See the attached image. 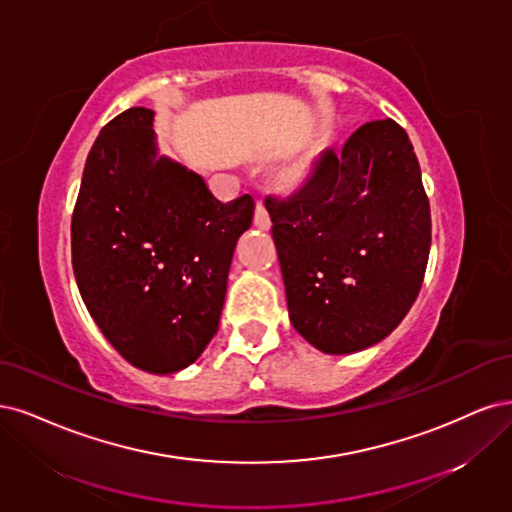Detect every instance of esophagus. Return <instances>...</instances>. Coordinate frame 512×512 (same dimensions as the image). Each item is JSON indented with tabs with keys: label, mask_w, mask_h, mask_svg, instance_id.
I'll return each mask as SVG.
<instances>
[{
	"label": "esophagus",
	"mask_w": 512,
	"mask_h": 512,
	"mask_svg": "<svg viewBox=\"0 0 512 512\" xmlns=\"http://www.w3.org/2000/svg\"><path fill=\"white\" fill-rule=\"evenodd\" d=\"M253 223H255V227H257V229H270V225H272V221H270V214H268V210H266V204H263L261 200L257 202Z\"/></svg>",
	"instance_id": "1"
}]
</instances>
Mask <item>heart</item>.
Here are the masks:
<instances>
[{
	"label": "heart",
	"mask_w": 512,
	"mask_h": 512,
	"mask_svg": "<svg viewBox=\"0 0 512 512\" xmlns=\"http://www.w3.org/2000/svg\"><path fill=\"white\" fill-rule=\"evenodd\" d=\"M308 178H310V166L304 161L293 163V166L287 168V172H285V183L289 187H302V185H306Z\"/></svg>",
	"instance_id": "obj_1"
}]
</instances>
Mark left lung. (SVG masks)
Instances as JSON below:
<instances>
[{"label": "left lung", "mask_w": 512, "mask_h": 512, "mask_svg": "<svg viewBox=\"0 0 512 512\" xmlns=\"http://www.w3.org/2000/svg\"><path fill=\"white\" fill-rule=\"evenodd\" d=\"M291 325L315 349L349 355L385 340L415 304L432 219L406 131L361 125L319 157L291 200L268 197Z\"/></svg>", "instance_id": "1"}]
</instances>
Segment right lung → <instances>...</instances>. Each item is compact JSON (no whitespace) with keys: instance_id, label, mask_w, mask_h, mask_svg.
Listing matches in <instances>:
<instances>
[{"instance_id":"right-lung-1","label":"right lung","mask_w":512,"mask_h":512,"mask_svg":"<svg viewBox=\"0 0 512 512\" xmlns=\"http://www.w3.org/2000/svg\"><path fill=\"white\" fill-rule=\"evenodd\" d=\"M255 202H219L159 153L155 112L129 108L93 142L72 217V266L89 315L131 366L174 374L217 334L238 238Z\"/></svg>"}]
</instances>
